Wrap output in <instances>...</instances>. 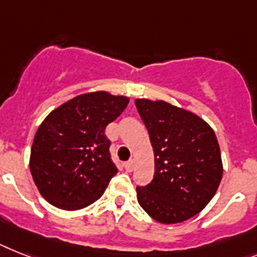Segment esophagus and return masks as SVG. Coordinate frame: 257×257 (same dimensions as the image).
<instances>
[{
	"label": "esophagus",
	"mask_w": 257,
	"mask_h": 257,
	"mask_svg": "<svg viewBox=\"0 0 257 257\" xmlns=\"http://www.w3.org/2000/svg\"><path fill=\"white\" fill-rule=\"evenodd\" d=\"M124 169H126L127 172H131L134 169V160H130V162H126L123 164Z\"/></svg>",
	"instance_id": "obj_1"
}]
</instances>
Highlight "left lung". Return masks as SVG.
<instances>
[{"mask_svg":"<svg viewBox=\"0 0 257 257\" xmlns=\"http://www.w3.org/2000/svg\"><path fill=\"white\" fill-rule=\"evenodd\" d=\"M155 154V175L137 186L138 202L160 223H180L198 214L223 175L213 128L196 114L165 101L137 99Z\"/></svg>","mask_w":257,"mask_h":257,"instance_id":"obj_1","label":"left lung"}]
</instances>
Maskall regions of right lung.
Segmentation results:
<instances>
[{"mask_svg": "<svg viewBox=\"0 0 257 257\" xmlns=\"http://www.w3.org/2000/svg\"><path fill=\"white\" fill-rule=\"evenodd\" d=\"M128 98L107 92L77 95L51 111L34 138L30 171L46 201L63 210L89 206L116 175L106 126Z\"/></svg>", "mask_w": 257, "mask_h": 257, "instance_id": "right-lung-1", "label": "right lung"}]
</instances>
